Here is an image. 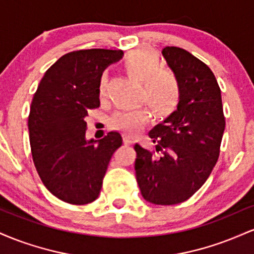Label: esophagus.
<instances>
[{
	"instance_id": "esophagus-1",
	"label": "esophagus",
	"mask_w": 254,
	"mask_h": 254,
	"mask_svg": "<svg viewBox=\"0 0 254 254\" xmlns=\"http://www.w3.org/2000/svg\"><path fill=\"white\" fill-rule=\"evenodd\" d=\"M123 141H124V144H132L133 143V138L131 136L125 135Z\"/></svg>"
}]
</instances>
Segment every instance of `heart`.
Wrapping results in <instances>:
<instances>
[{
	"mask_svg": "<svg viewBox=\"0 0 254 254\" xmlns=\"http://www.w3.org/2000/svg\"><path fill=\"white\" fill-rule=\"evenodd\" d=\"M125 66L132 77L143 82L145 98L157 115H165L173 109L179 97V87L174 75L160 68V58L150 49H136L125 58ZM106 83L101 78L100 93L104 94ZM150 119L149 110L144 106L125 107L116 111L111 117L115 129L135 133Z\"/></svg>",
	"mask_w": 254,
	"mask_h": 254,
	"instance_id": "b5f03b06",
	"label": "heart"
}]
</instances>
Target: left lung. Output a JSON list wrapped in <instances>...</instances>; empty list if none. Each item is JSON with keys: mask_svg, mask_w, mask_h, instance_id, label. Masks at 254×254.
Segmentation results:
<instances>
[{"mask_svg": "<svg viewBox=\"0 0 254 254\" xmlns=\"http://www.w3.org/2000/svg\"><path fill=\"white\" fill-rule=\"evenodd\" d=\"M162 56L179 87L177 109L149 131L156 153L135 144V171L147 202L173 205L189 199L210 176L226 122L210 68L176 46H166Z\"/></svg>", "mask_w": 254, "mask_h": 254, "instance_id": "left-lung-1", "label": "left lung"}]
</instances>
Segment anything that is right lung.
I'll list each match as a JSON object with an SVG mask.
<instances>
[{
  "instance_id": "obj_1",
  "label": "right lung",
  "mask_w": 254,
  "mask_h": 254,
  "mask_svg": "<svg viewBox=\"0 0 254 254\" xmlns=\"http://www.w3.org/2000/svg\"><path fill=\"white\" fill-rule=\"evenodd\" d=\"M122 50L69 52L52 64L38 86L28 116L34 166L45 188L63 202L83 205L100 193L113 153L123 143L118 131L86 138L88 110L100 106V81Z\"/></svg>"
}]
</instances>
